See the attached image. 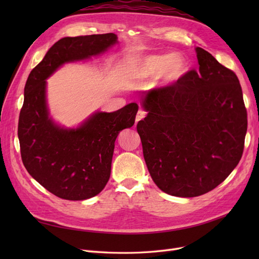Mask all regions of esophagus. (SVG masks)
Instances as JSON below:
<instances>
[{"instance_id": "obj_1", "label": "esophagus", "mask_w": 259, "mask_h": 259, "mask_svg": "<svg viewBox=\"0 0 259 259\" xmlns=\"http://www.w3.org/2000/svg\"><path fill=\"white\" fill-rule=\"evenodd\" d=\"M145 116H146V112H145L144 110H139V111L137 112V115H136V124H137L140 120H143Z\"/></svg>"}]
</instances>
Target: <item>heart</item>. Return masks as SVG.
<instances>
[{"label":"heart","instance_id":"heart-1","mask_svg":"<svg viewBox=\"0 0 259 259\" xmlns=\"http://www.w3.org/2000/svg\"><path fill=\"white\" fill-rule=\"evenodd\" d=\"M187 71V60L180 53L148 55L138 60L132 70L134 80H150L160 76L166 84L175 83Z\"/></svg>","mask_w":259,"mask_h":259}]
</instances>
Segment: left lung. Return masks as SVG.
I'll list each match as a JSON object with an SVG mask.
<instances>
[{
  "label": "left lung",
  "instance_id": "left-lung-1",
  "mask_svg": "<svg viewBox=\"0 0 259 259\" xmlns=\"http://www.w3.org/2000/svg\"><path fill=\"white\" fill-rule=\"evenodd\" d=\"M199 70L142 95L148 112L137 124L154 184L192 198L213 190L241 160L247 131L242 89L233 71L201 48Z\"/></svg>",
  "mask_w": 259,
  "mask_h": 259
}]
</instances>
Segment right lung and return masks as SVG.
<instances>
[{
    "instance_id": "right-lung-1",
    "label": "right lung",
    "mask_w": 259,
    "mask_h": 259,
    "mask_svg": "<svg viewBox=\"0 0 259 259\" xmlns=\"http://www.w3.org/2000/svg\"><path fill=\"white\" fill-rule=\"evenodd\" d=\"M116 43L114 33L62 37L28 76L18 122L21 159L28 173L58 198L81 201L101 192L110 178L115 139L134 125L138 105L96 111L68 128L50 115L46 80L65 64L97 56Z\"/></svg>"
}]
</instances>
